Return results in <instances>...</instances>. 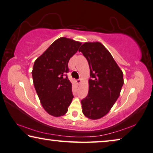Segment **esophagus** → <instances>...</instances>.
<instances>
[{
    "label": "esophagus",
    "instance_id": "34e87169",
    "mask_svg": "<svg viewBox=\"0 0 153 153\" xmlns=\"http://www.w3.org/2000/svg\"><path fill=\"white\" fill-rule=\"evenodd\" d=\"M76 82H77V85H79V84H80V83L82 82V79H77V80H76Z\"/></svg>",
    "mask_w": 153,
    "mask_h": 153
}]
</instances>
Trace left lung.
I'll use <instances>...</instances> for the list:
<instances>
[{
  "instance_id": "left-lung-1",
  "label": "left lung",
  "mask_w": 153,
  "mask_h": 153,
  "mask_svg": "<svg viewBox=\"0 0 153 153\" xmlns=\"http://www.w3.org/2000/svg\"><path fill=\"white\" fill-rule=\"evenodd\" d=\"M90 68L89 93L81 100L82 113L88 119H99L107 114L123 85V74L109 51L100 42H85L79 49Z\"/></svg>"
}]
</instances>
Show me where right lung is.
Instances as JSON below:
<instances>
[{
  "label": "right lung",
  "instance_id": "obj_1",
  "mask_svg": "<svg viewBox=\"0 0 153 153\" xmlns=\"http://www.w3.org/2000/svg\"><path fill=\"white\" fill-rule=\"evenodd\" d=\"M81 44L71 39L60 37L34 63L32 75L36 94L44 109L55 117L65 114L74 98L72 84L66 74L70 58Z\"/></svg>",
  "mask_w": 153,
  "mask_h": 153
}]
</instances>
